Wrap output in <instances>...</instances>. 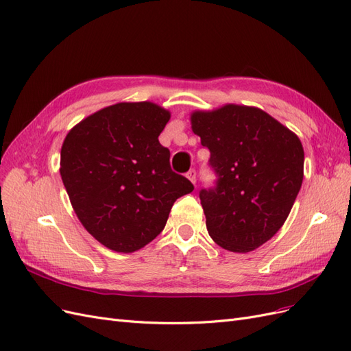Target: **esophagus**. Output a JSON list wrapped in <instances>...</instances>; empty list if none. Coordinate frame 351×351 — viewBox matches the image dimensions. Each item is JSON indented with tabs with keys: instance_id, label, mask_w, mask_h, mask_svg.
Wrapping results in <instances>:
<instances>
[{
	"instance_id": "esophagus-1",
	"label": "esophagus",
	"mask_w": 351,
	"mask_h": 351,
	"mask_svg": "<svg viewBox=\"0 0 351 351\" xmlns=\"http://www.w3.org/2000/svg\"><path fill=\"white\" fill-rule=\"evenodd\" d=\"M186 178L191 180L192 184L195 185V182H197V172L194 171V169H191V171L186 173Z\"/></svg>"
}]
</instances>
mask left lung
<instances>
[{"mask_svg": "<svg viewBox=\"0 0 351 351\" xmlns=\"http://www.w3.org/2000/svg\"><path fill=\"white\" fill-rule=\"evenodd\" d=\"M192 131L210 150L214 186L199 199L211 239L232 252H250L273 237L295 204L304 153L296 134L267 112L226 105L191 115Z\"/></svg>", "mask_w": 351, "mask_h": 351, "instance_id": "8db88e82", "label": "left lung"}]
</instances>
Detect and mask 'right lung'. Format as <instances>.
I'll return each mask as SVG.
<instances>
[{"mask_svg":"<svg viewBox=\"0 0 351 351\" xmlns=\"http://www.w3.org/2000/svg\"><path fill=\"white\" fill-rule=\"evenodd\" d=\"M171 114L150 101L117 104L66 134L61 178L78 220L101 245L134 252L165 229L173 202L194 189L171 169L159 135Z\"/></svg>","mask_w":351,"mask_h":351,"instance_id":"right-lung-1","label":"right lung"}]
</instances>
